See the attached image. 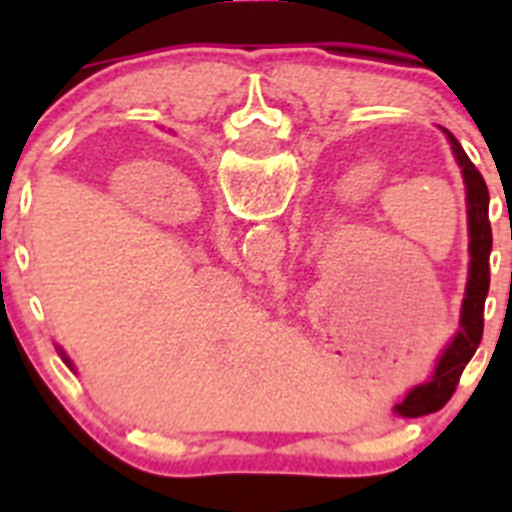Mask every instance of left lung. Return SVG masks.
<instances>
[{
    "label": "left lung",
    "instance_id": "1",
    "mask_svg": "<svg viewBox=\"0 0 512 512\" xmlns=\"http://www.w3.org/2000/svg\"><path fill=\"white\" fill-rule=\"evenodd\" d=\"M451 143V151L456 156V164L461 166V176L467 184V223H469V277L464 302H461L459 330L454 341L438 359L436 372L428 384H420L408 392V397L397 405V413L405 418H418L441 410L454 395L464 366L477 351L485 330V300L490 292V251H492V228H490V192L477 171V166L469 161L459 140L443 130Z\"/></svg>",
    "mask_w": 512,
    "mask_h": 512
}]
</instances>
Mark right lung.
<instances>
[{
	"label": "right lung",
	"instance_id": "add662e5",
	"mask_svg": "<svg viewBox=\"0 0 512 512\" xmlns=\"http://www.w3.org/2000/svg\"><path fill=\"white\" fill-rule=\"evenodd\" d=\"M58 351H61V348H58ZM61 356H63V361H66V364H69V366H74V364H71V361H69V356L63 354V351H61Z\"/></svg>",
	"mask_w": 512,
	"mask_h": 512
}]
</instances>
